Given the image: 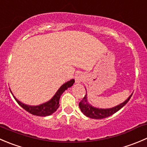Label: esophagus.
Returning <instances> with one entry per match:
<instances>
[{"label": "esophagus", "mask_w": 147, "mask_h": 147, "mask_svg": "<svg viewBox=\"0 0 147 147\" xmlns=\"http://www.w3.org/2000/svg\"><path fill=\"white\" fill-rule=\"evenodd\" d=\"M83 75L80 73H78L77 74L76 76H75V82H80L83 80Z\"/></svg>", "instance_id": "obj_1"}]
</instances>
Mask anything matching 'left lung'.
I'll list each match as a JSON object with an SVG mask.
<instances>
[{"label": "left lung", "instance_id": "obj_1", "mask_svg": "<svg viewBox=\"0 0 147 147\" xmlns=\"http://www.w3.org/2000/svg\"><path fill=\"white\" fill-rule=\"evenodd\" d=\"M131 95L132 94L127 98V100H126L124 102L121 103L120 105H117V106L111 108H107V109L106 108L102 109V108H95V107L92 106L90 104H89V102H88V100H87V98H87V94H85L82 100L79 102V107L80 108L81 111L83 113V114L88 116V117L94 119H102L114 114L121 108H123L129 102Z\"/></svg>", "mask_w": 147, "mask_h": 147}]
</instances>
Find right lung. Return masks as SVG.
I'll return each mask as SVG.
<instances>
[{"instance_id": "right-lung-1", "label": "right lung", "mask_w": 147, "mask_h": 147, "mask_svg": "<svg viewBox=\"0 0 147 147\" xmlns=\"http://www.w3.org/2000/svg\"><path fill=\"white\" fill-rule=\"evenodd\" d=\"M75 82V80L72 79L71 80L68 81L66 83L63 84L62 86L59 88V89L58 90L57 92H56L55 95L53 96V98L49 100L48 102H45L43 104H41L39 105H36V106H32V105H26V104L22 103L21 102H20L18 100H17L16 98L13 96L14 99L16 100V102H18V105L22 107L24 110H26V111H28V113H30L31 114L34 115V116H50L52 113H55L56 111L57 108H59V99H60V96L62 95V94L63 93L64 91L66 90L67 88H70L72 85ZM12 93V92H11Z\"/></svg>"}]
</instances>
